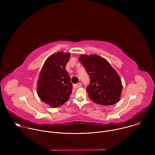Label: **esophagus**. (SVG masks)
<instances>
[{"mask_svg": "<svg viewBox=\"0 0 155 155\" xmlns=\"http://www.w3.org/2000/svg\"><path fill=\"white\" fill-rule=\"evenodd\" d=\"M81 86V83H78L74 85V87L75 88V89H77V88L80 87Z\"/></svg>", "mask_w": 155, "mask_h": 155, "instance_id": "esophagus-1", "label": "esophagus"}]
</instances>
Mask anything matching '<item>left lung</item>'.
Returning <instances> with one entry per match:
<instances>
[{
  "instance_id": "left-lung-1",
  "label": "left lung",
  "mask_w": 155,
  "mask_h": 155,
  "mask_svg": "<svg viewBox=\"0 0 155 155\" xmlns=\"http://www.w3.org/2000/svg\"><path fill=\"white\" fill-rule=\"evenodd\" d=\"M79 61L90 77V83L86 87L90 98L103 105L117 103L123 86L118 74L110 63L96 54L81 55Z\"/></svg>"
}]
</instances>
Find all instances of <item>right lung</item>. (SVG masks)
<instances>
[{
    "mask_svg": "<svg viewBox=\"0 0 155 155\" xmlns=\"http://www.w3.org/2000/svg\"><path fill=\"white\" fill-rule=\"evenodd\" d=\"M70 58L69 53L58 52L44 63L37 81V94L40 99L52 108L67 102L71 95L72 83L65 70Z\"/></svg>",
    "mask_w": 155,
    "mask_h": 155,
    "instance_id": "add662e5",
    "label": "right lung"
}]
</instances>
